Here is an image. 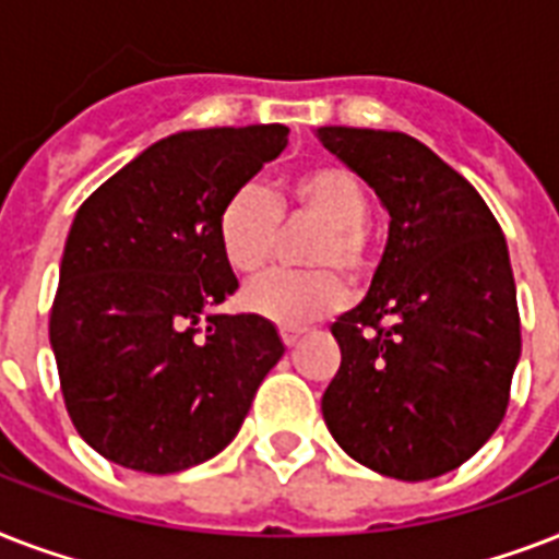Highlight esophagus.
<instances>
[{
  "label": "esophagus",
  "mask_w": 559,
  "mask_h": 559,
  "mask_svg": "<svg viewBox=\"0 0 559 559\" xmlns=\"http://www.w3.org/2000/svg\"><path fill=\"white\" fill-rule=\"evenodd\" d=\"M305 328H281V340H284V345H287V348H293V345H296L298 340H301V336H305Z\"/></svg>",
  "instance_id": "esophagus-1"
}]
</instances>
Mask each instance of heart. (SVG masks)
I'll return each instance as SVG.
<instances>
[{
    "mask_svg": "<svg viewBox=\"0 0 559 559\" xmlns=\"http://www.w3.org/2000/svg\"><path fill=\"white\" fill-rule=\"evenodd\" d=\"M281 214H307L322 219L305 261L319 270L270 272L252 281L243 305L284 328L316 322L348 301V278L362 281L371 266L366 223L371 197L362 179L342 165H316L284 179L275 191L237 188L219 211L217 235L223 258L237 275H258L270 266L278 240Z\"/></svg>",
    "mask_w": 559,
    "mask_h": 559,
    "instance_id": "1",
    "label": "heart"
}]
</instances>
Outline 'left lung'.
Returning a JSON list of instances; mask_svg holds the SVG:
<instances>
[{"instance_id": "8db88e82", "label": "left lung", "mask_w": 559, "mask_h": 559, "mask_svg": "<svg viewBox=\"0 0 559 559\" xmlns=\"http://www.w3.org/2000/svg\"><path fill=\"white\" fill-rule=\"evenodd\" d=\"M389 211L371 289L333 322L342 362L324 424L380 476L426 481L499 429L522 354L511 254L478 191L406 133L322 127Z\"/></svg>"}]
</instances>
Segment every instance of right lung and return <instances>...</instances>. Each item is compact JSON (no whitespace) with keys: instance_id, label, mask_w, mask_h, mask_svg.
<instances>
[{"instance_id":"obj_1","label":"right lung","mask_w":559,"mask_h":559,"mask_svg":"<svg viewBox=\"0 0 559 559\" xmlns=\"http://www.w3.org/2000/svg\"><path fill=\"white\" fill-rule=\"evenodd\" d=\"M287 135L284 124L174 133L74 214L48 340L74 429L112 464L168 476L214 459L284 357L263 316L214 307L237 289L219 211Z\"/></svg>"}]
</instances>
